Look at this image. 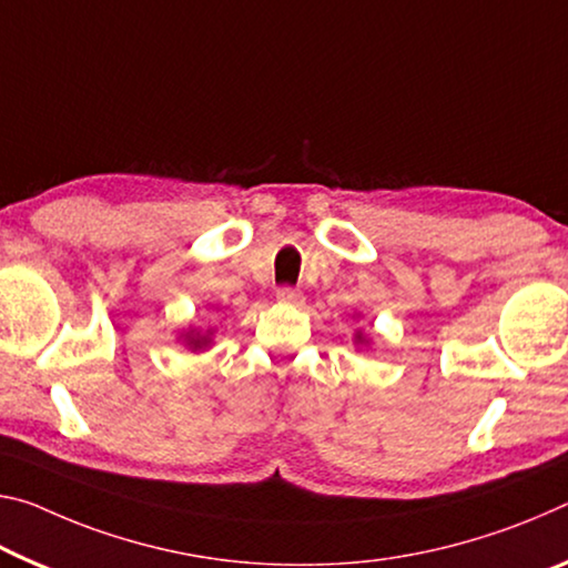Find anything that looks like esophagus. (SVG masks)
<instances>
[{
  "label": "esophagus",
  "instance_id": "obj_1",
  "mask_svg": "<svg viewBox=\"0 0 568 568\" xmlns=\"http://www.w3.org/2000/svg\"><path fill=\"white\" fill-rule=\"evenodd\" d=\"M275 298L287 305H301L303 303V293L295 291V287H277Z\"/></svg>",
  "mask_w": 568,
  "mask_h": 568
}]
</instances>
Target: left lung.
I'll list each match as a JSON object with an SVG mask.
<instances>
[{
  "label": "left lung",
  "mask_w": 568,
  "mask_h": 568,
  "mask_svg": "<svg viewBox=\"0 0 568 568\" xmlns=\"http://www.w3.org/2000/svg\"><path fill=\"white\" fill-rule=\"evenodd\" d=\"M354 346H356V348H368V346H372V338H368L366 333H364L362 328H358V331L354 333Z\"/></svg>",
  "instance_id": "1"
}]
</instances>
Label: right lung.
I'll list each match as a JSON object with an SVG mask.
<instances>
[{
	"label": "right lung",
	"instance_id": "right-lung-1",
	"mask_svg": "<svg viewBox=\"0 0 568 568\" xmlns=\"http://www.w3.org/2000/svg\"><path fill=\"white\" fill-rule=\"evenodd\" d=\"M214 331L217 328H202V326H186L182 328V333H179V341L189 348V351H206L212 344H214Z\"/></svg>",
	"mask_w": 568,
	"mask_h": 568
}]
</instances>
